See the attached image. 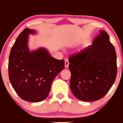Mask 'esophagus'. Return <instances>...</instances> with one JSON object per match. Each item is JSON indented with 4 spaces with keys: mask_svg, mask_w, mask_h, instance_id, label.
Returning <instances> with one entry per match:
<instances>
[{
    "mask_svg": "<svg viewBox=\"0 0 123 123\" xmlns=\"http://www.w3.org/2000/svg\"><path fill=\"white\" fill-rule=\"evenodd\" d=\"M69 61H68V59H65V67H66V68H68V66H69Z\"/></svg>",
    "mask_w": 123,
    "mask_h": 123,
    "instance_id": "esophagus-1",
    "label": "esophagus"
}]
</instances>
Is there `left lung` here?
I'll list each match as a JSON object with an SVG mask.
<instances>
[{
    "mask_svg": "<svg viewBox=\"0 0 123 123\" xmlns=\"http://www.w3.org/2000/svg\"><path fill=\"white\" fill-rule=\"evenodd\" d=\"M70 88L84 101L104 97L114 83L117 74V55L108 33L100 31L92 45L69 57Z\"/></svg>",
    "mask_w": 123,
    "mask_h": 123,
    "instance_id": "left-lung-1",
    "label": "left lung"
}]
</instances>
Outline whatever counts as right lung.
Here are the masks:
<instances>
[{"label":"right lung","instance_id":"obj_1","mask_svg":"<svg viewBox=\"0 0 123 123\" xmlns=\"http://www.w3.org/2000/svg\"><path fill=\"white\" fill-rule=\"evenodd\" d=\"M33 29L26 28L19 34L10 51L9 78L12 86L22 99L39 102L47 97L52 82L65 67V61L52 57L46 49L30 52L28 35Z\"/></svg>","mask_w":123,"mask_h":123}]
</instances>
